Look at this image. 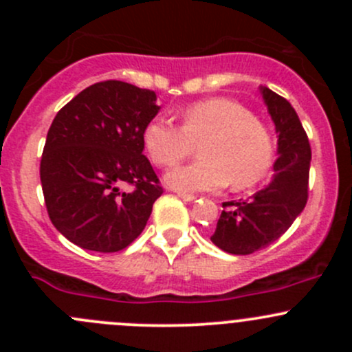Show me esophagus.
Wrapping results in <instances>:
<instances>
[{
	"label": "esophagus",
	"instance_id": "1",
	"mask_svg": "<svg viewBox=\"0 0 352 352\" xmlns=\"http://www.w3.org/2000/svg\"><path fill=\"white\" fill-rule=\"evenodd\" d=\"M179 197L182 199V201H186V202H192V201H196V196H194V194H186V192H179Z\"/></svg>",
	"mask_w": 352,
	"mask_h": 352
}]
</instances>
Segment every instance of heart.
I'll use <instances>...</instances> for the list:
<instances>
[{
	"instance_id": "obj_1",
	"label": "heart",
	"mask_w": 352,
	"mask_h": 352,
	"mask_svg": "<svg viewBox=\"0 0 352 352\" xmlns=\"http://www.w3.org/2000/svg\"><path fill=\"white\" fill-rule=\"evenodd\" d=\"M151 162L173 166L194 153L202 160L165 175L179 192H206L230 186L236 190L261 182L272 162V140L262 120L243 105L216 97L196 102L180 113L179 127L153 119L143 131Z\"/></svg>"
}]
</instances>
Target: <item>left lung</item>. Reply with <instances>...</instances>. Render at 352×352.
Segmentation results:
<instances>
[{
	"instance_id": "obj_1",
	"label": "left lung",
	"mask_w": 352,
	"mask_h": 352,
	"mask_svg": "<svg viewBox=\"0 0 352 352\" xmlns=\"http://www.w3.org/2000/svg\"><path fill=\"white\" fill-rule=\"evenodd\" d=\"M262 98L278 133V156L271 182L250 199L223 202L211 242L233 255H248L279 239L301 214L308 199L311 150L289 102L267 87Z\"/></svg>"
}]
</instances>
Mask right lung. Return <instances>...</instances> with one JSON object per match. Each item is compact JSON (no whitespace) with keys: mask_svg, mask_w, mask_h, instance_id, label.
<instances>
[{"mask_svg":"<svg viewBox=\"0 0 352 352\" xmlns=\"http://www.w3.org/2000/svg\"><path fill=\"white\" fill-rule=\"evenodd\" d=\"M158 110L155 91L109 80L85 88L54 117L41 182L49 218L69 242L109 254L141 235L163 194L143 155V131Z\"/></svg>","mask_w":352,"mask_h":352,"instance_id":"add662e5","label":"right lung"}]
</instances>
